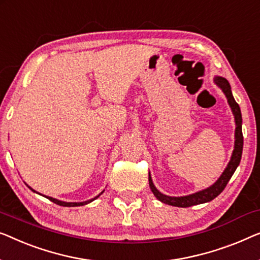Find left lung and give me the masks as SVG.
I'll list each match as a JSON object with an SVG mask.
<instances>
[{
	"label": "left lung",
	"mask_w": 260,
	"mask_h": 260,
	"mask_svg": "<svg viewBox=\"0 0 260 260\" xmlns=\"http://www.w3.org/2000/svg\"><path fill=\"white\" fill-rule=\"evenodd\" d=\"M214 83H216L219 88L223 90L228 99V103L230 105L232 114L235 116V122H236V131H235V149H233L231 159L229 161L228 167L225 168V170L221 176L218 178L216 183L211 185L208 189L198 191V192L189 194V196H183V197H170V196L163 194L156 189V186L153 185L151 176L149 174V185L150 189L155 194V197L160 201L161 203H165L168 205L172 206H178V208H189L192 205L203 204V203H208L212 201L219 194L221 191L225 189L229 180L231 179L232 175L235 174L236 169L238 168L242 159V152H243V144H244V138L242 133V112H240V108L238 103L236 102L235 99L232 96L231 86L228 80H225L224 77H214Z\"/></svg>",
	"instance_id": "1"
}]
</instances>
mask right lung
<instances>
[{
  "mask_svg": "<svg viewBox=\"0 0 260 260\" xmlns=\"http://www.w3.org/2000/svg\"><path fill=\"white\" fill-rule=\"evenodd\" d=\"M30 190H32L31 187L30 186H28ZM34 192H36L35 190H32ZM104 192V190L102 191V192H101L99 196H96L95 198H92V199H90V201H85V202H80V203H68V202H62V201H58V199H55V198H52V197H48V196H46V197L49 199V201H51L52 203H55V204H57V205H61V206H82V205H85V204H89V203H91L92 201H95V199H97L100 197L101 194H102Z\"/></svg>",
  "mask_w": 260,
  "mask_h": 260,
  "instance_id": "right-lung-1",
  "label": "right lung"
}]
</instances>
